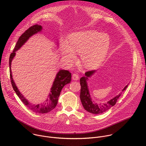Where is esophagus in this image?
<instances>
[{"label": "esophagus", "mask_w": 146, "mask_h": 146, "mask_svg": "<svg viewBox=\"0 0 146 146\" xmlns=\"http://www.w3.org/2000/svg\"><path fill=\"white\" fill-rule=\"evenodd\" d=\"M72 79L74 80H77L79 79V78L78 74H74L72 75Z\"/></svg>", "instance_id": "obj_1"}]
</instances>
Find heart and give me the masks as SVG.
Segmentation results:
<instances>
[{
	"instance_id": "obj_1",
	"label": "heart",
	"mask_w": 146,
	"mask_h": 146,
	"mask_svg": "<svg viewBox=\"0 0 146 146\" xmlns=\"http://www.w3.org/2000/svg\"><path fill=\"white\" fill-rule=\"evenodd\" d=\"M110 45L109 36L95 30H85L71 34L67 44L62 42L61 51L66 62L71 63L76 53H80V61L84 67L92 68L105 57Z\"/></svg>"
}]
</instances>
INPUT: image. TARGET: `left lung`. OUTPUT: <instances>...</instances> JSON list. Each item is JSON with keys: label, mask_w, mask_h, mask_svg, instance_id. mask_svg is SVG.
<instances>
[{"label": "left lung", "mask_w": 146, "mask_h": 146, "mask_svg": "<svg viewBox=\"0 0 146 146\" xmlns=\"http://www.w3.org/2000/svg\"><path fill=\"white\" fill-rule=\"evenodd\" d=\"M95 72V70L87 71L85 73V76L80 78V83L81 85V89L80 97L84 109L90 113L97 115L104 112L108 110L111 107L113 106L116 104L117 100L121 95V93H120L118 96H116L115 97L113 98L112 99H111V100L108 101L107 102L102 104H94L90 98L89 89L88 88L86 80H88V78L90 77ZM128 84L125 86L124 88L123 89L122 92L125 90Z\"/></svg>", "instance_id": "left-lung-1"}]
</instances>
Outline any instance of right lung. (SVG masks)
<instances>
[{
	"mask_svg": "<svg viewBox=\"0 0 146 146\" xmlns=\"http://www.w3.org/2000/svg\"><path fill=\"white\" fill-rule=\"evenodd\" d=\"M42 30V26L35 25L29 27L21 35V36L19 38L18 41L17 42L13 52L10 55L9 65L10 78L12 87L18 97L21 100V101L29 109L31 110L36 113H46L53 110L57 106L58 98L63 86L65 85L70 83L71 82V74L68 70H60L59 72L57 74L55 80L50 89V93H49L48 96V98H47L46 102L42 104H33L29 102L20 92L17 86L16 85V84L15 83L13 80L11 68V62L16 55V52L21 48L25 44V42L29 39L30 37H31L34 34H35L38 32L41 31Z\"/></svg>",
	"mask_w": 146,
	"mask_h": 146,
	"instance_id": "1",
	"label": "right lung"
}]
</instances>
